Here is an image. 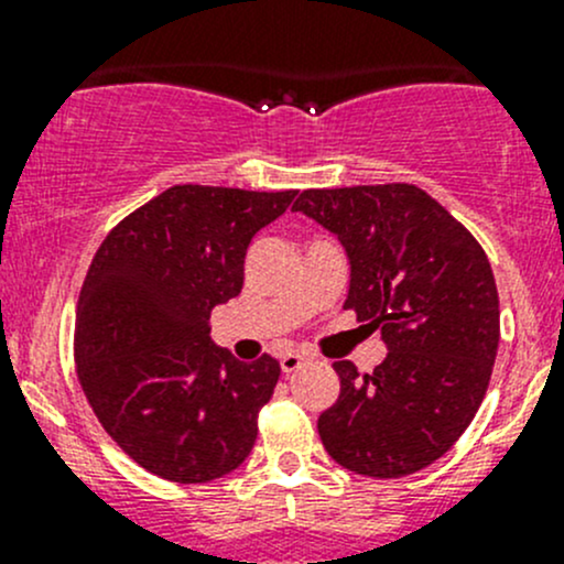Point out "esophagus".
Listing matches in <instances>:
<instances>
[{"mask_svg": "<svg viewBox=\"0 0 564 564\" xmlns=\"http://www.w3.org/2000/svg\"><path fill=\"white\" fill-rule=\"evenodd\" d=\"M303 362H305V355H300V351H286V355L281 357V371L289 377V373L300 371V368H303Z\"/></svg>", "mask_w": 564, "mask_h": 564, "instance_id": "esophagus-1", "label": "esophagus"}]
</instances>
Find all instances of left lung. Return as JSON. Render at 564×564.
<instances>
[{"label":"left lung","mask_w":564,"mask_h":564,"mask_svg":"<svg viewBox=\"0 0 564 564\" xmlns=\"http://www.w3.org/2000/svg\"><path fill=\"white\" fill-rule=\"evenodd\" d=\"M349 253L344 308L382 329L373 373L333 362L340 395L318 417L324 451L366 477H403L445 456L491 382L499 294L486 250L409 182L300 193L294 202Z\"/></svg>","instance_id":"left-lung-1"}]
</instances>
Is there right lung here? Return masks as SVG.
<instances>
[{"instance_id":"obj_1","label":"right lung","mask_w":564,"mask_h":564,"mask_svg":"<svg viewBox=\"0 0 564 564\" xmlns=\"http://www.w3.org/2000/svg\"><path fill=\"white\" fill-rule=\"evenodd\" d=\"M297 191L174 185L119 220L78 294L73 355L106 434L141 469L196 486L253 451L281 362H240L209 340L237 297L246 250Z\"/></svg>"}]
</instances>
